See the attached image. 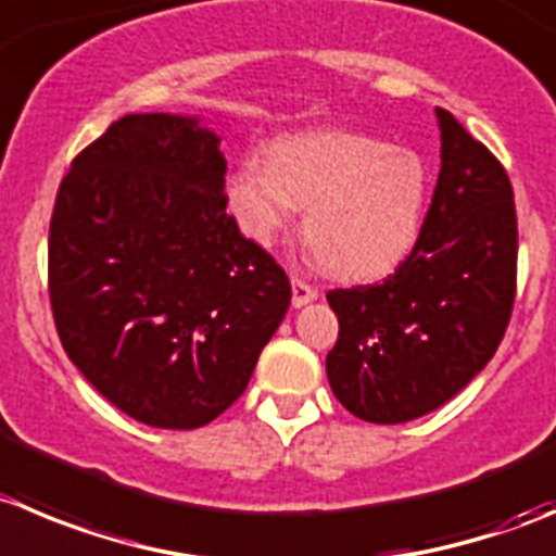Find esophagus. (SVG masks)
Instances as JSON below:
<instances>
[{"instance_id": "obj_1", "label": "esophagus", "mask_w": 556, "mask_h": 556, "mask_svg": "<svg viewBox=\"0 0 556 556\" xmlns=\"http://www.w3.org/2000/svg\"><path fill=\"white\" fill-rule=\"evenodd\" d=\"M316 298H319V292H316L314 287H308L305 281H298V278H292V305H294V308H303V305L314 303Z\"/></svg>"}]
</instances>
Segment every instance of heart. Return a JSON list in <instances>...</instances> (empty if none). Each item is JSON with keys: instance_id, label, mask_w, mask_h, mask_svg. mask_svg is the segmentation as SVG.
<instances>
[{"instance_id": "1", "label": "heart", "mask_w": 556, "mask_h": 556, "mask_svg": "<svg viewBox=\"0 0 556 556\" xmlns=\"http://www.w3.org/2000/svg\"><path fill=\"white\" fill-rule=\"evenodd\" d=\"M431 172L409 147L352 130H305L264 147L226 179L248 240L269 248L305 210V240L346 281H377L412 253L426 218Z\"/></svg>"}]
</instances>
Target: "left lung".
Returning a JSON list of instances; mask_svg holds the SVG:
<instances>
[{"label":"left lung","mask_w":556,"mask_h":556,"mask_svg":"<svg viewBox=\"0 0 556 556\" xmlns=\"http://www.w3.org/2000/svg\"><path fill=\"white\" fill-rule=\"evenodd\" d=\"M442 166L409 258L377 287L336 289V399L368 422L415 420L494 357L516 298V204L505 168L437 109Z\"/></svg>","instance_id":"left-lung-1"}]
</instances>
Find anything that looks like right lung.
Masks as SVG:
<instances>
[{"mask_svg": "<svg viewBox=\"0 0 556 556\" xmlns=\"http://www.w3.org/2000/svg\"><path fill=\"white\" fill-rule=\"evenodd\" d=\"M226 157L199 116L128 114L73 161L49 235L56 332L134 420L202 428L248 388L292 300L226 213Z\"/></svg>", "mask_w": 556, "mask_h": 556, "instance_id": "obj_1", "label": "right lung"}]
</instances>
